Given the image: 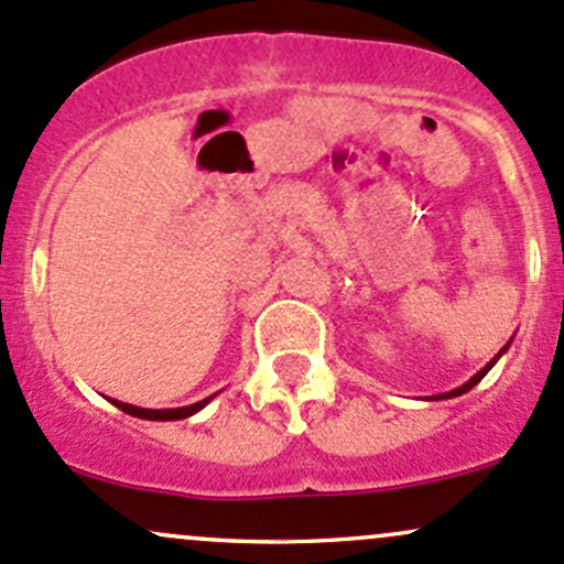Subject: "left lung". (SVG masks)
<instances>
[{
  "label": "left lung",
  "instance_id": "obj_1",
  "mask_svg": "<svg viewBox=\"0 0 564 564\" xmlns=\"http://www.w3.org/2000/svg\"><path fill=\"white\" fill-rule=\"evenodd\" d=\"M506 349H508V344H506V347H502V349H500V352H498V357H500L502 352H506ZM498 357H495V360H489V362H487V368H481V371H478V373H476V377H474V379H470V381H465V384H463V387H457V390H452V392H444V395H438V398H454V395H463V392H468V390H470V387H476V384H478V381H481L484 377H487V371H489V368H492V366H495V362H498Z\"/></svg>",
  "mask_w": 564,
  "mask_h": 564
}]
</instances>
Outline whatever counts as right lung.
<instances>
[{
	"label": "right lung",
	"mask_w": 564,
	"mask_h": 564,
	"mask_svg": "<svg viewBox=\"0 0 564 564\" xmlns=\"http://www.w3.org/2000/svg\"><path fill=\"white\" fill-rule=\"evenodd\" d=\"M212 401V398H207V401H198L193 405H183V409H137V405H129V403H120V401H112L115 405H118L120 411H126V414L131 416H139V420H155V422H169V420H185V416L196 414L198 409H204Z\"/></svg>",
	"instance_id": "right-lung-1"
}]
</instances>
